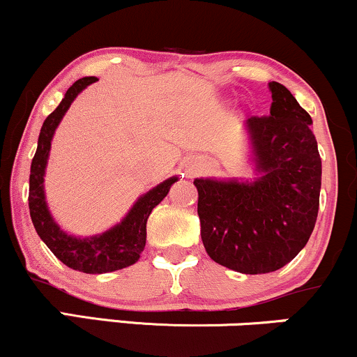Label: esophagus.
I'll use <instances>...</instances> for the list:
<instances>
[{"mask_svg":"<svg viewBox=\"0 0 357 357\" xmlns=\"http://www.w3.org/2000/svg\"><path fill=\"white\" fill-rule=\"evenodd\" d=\"M196 173V167H186V174L188 176H192Z\"/></svg>","mask_w":357,"mask_h":357,"instance_id":"34e87169","label":"esophagus"}]
</instances>
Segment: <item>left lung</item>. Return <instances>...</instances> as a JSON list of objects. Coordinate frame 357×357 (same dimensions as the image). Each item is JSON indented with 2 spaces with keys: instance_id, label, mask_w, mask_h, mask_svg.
Masks as SVG:
<instances>
[{
  "instance_id": "1",
  "label": "left lung",
  "mask_w": 357,
  "mask_h": 357,
  "mask_svg": "<svg viewBox=\"0 0 357 357\" xmlns=\"http://www.w3.org/2000/svg\"><path fill=\"white\" fill-rule=\"evenodd\" d=\"M268 87V116L245 122L257 178L195 179L206 253L250 275L275 272L297 257L312 235L321 195L312 119L289 89L278 82Z\"/></svg>"
}]
</instances>
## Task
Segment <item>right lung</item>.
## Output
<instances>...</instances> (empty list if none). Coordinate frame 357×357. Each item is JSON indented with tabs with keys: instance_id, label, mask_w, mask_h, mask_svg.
<instances>
[{
	"instance_id": "obj_1",
	"label": "right lung",
	"mask_w": 357,
	"mask_h": 357,
	"mask_svg": "<svg viewBox=\"0 0 357 357\" xmlns=\"http://www.w3.org/2000/svg\"><path fill=\"white\" fill-rule=\"evenodd\" d=\"M99 79L96 77H84L77 80L67 90L59 107L45 119L38 136V147L31 161L30 195H28L30 216L40 238L52 250L53 255L63 261L67 267L84 273H107L136 264L146 247V223L151 211L166 198L171 184L178 181V178L173 176L147 191L134 203L121 223L100 235L80 238V236L68 235L56 225L47 206L43 188V176L47 169L48 154H50L52 139L73 99L87 85Z\"/></svg>"
}]
</instances>
